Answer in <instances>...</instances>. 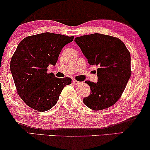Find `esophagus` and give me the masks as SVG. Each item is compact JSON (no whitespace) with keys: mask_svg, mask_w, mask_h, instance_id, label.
I'll return each instance as SVG.
<instances>
[{"mask_svg":"<svg viewBox=\"0 0 150 150\" xmlns=\"http://www.w3.org/2000/svg\"><path fill=\"white\" fill-rule=\"evenodd\" d=\"M73 83H74L75 85H80L81 83V82H79V81H76V80H73Z\"/></svg>","mask_w":150,"mask_h":150,"instance_id":"obj_1","label":"esophagus"}]
</instances>
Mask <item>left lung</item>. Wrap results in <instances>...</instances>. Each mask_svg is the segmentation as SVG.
<instances>
[{"mask_svg":"<svg viewBox=\"0 0 150 150\" xmlns=\"http://www.w3.org/2000/svg\"><path fill=\"white\" fill-rule=\"evenodd\" d=\"M74 41L89 65L98 66V82L85 81L91 93L83 103L93 110L110 108L121 96L131 76L129 52L122 40L108 35H85L76 37Z\"/></svg>","mask_w":150,"mask_h":150,"instance_id":"1","label":"left lung"}]
</instances>
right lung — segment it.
Instances as JSON below:
<instances>
[{
    "label": "right lung",
    "instance_id": "add662e5",
    "mask_svg": "<svg viewBox=\"0 0 150 150\" xmlns=\"http://www.w3.org/2000/svg\"><path fill=\"white\" fill-rule=\"evenodd\" d=\"M74 36L45 32L21 40L10 62V70L19 96L29 107L39 112L51 109L71 79L55 77L47 73L50 65H55L58 56Z\"/></svg>",
    "mask_w": 150,
    "mask_h": 150
}]
</instances>
